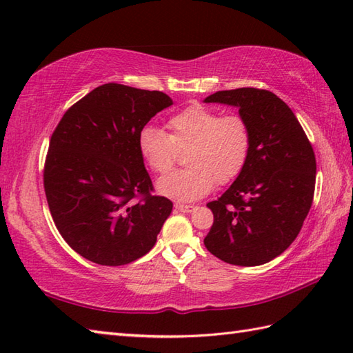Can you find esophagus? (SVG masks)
<instances>
[{"label": "esophagus", "instance_id": "esophagus-1", "mask_svg": "<svg viewBox=\"0 0 353 353\" xmlns=\"http://www.w3.org/2000/svg\"><path fill=\"white\" fill-rule=\"evenodd\" d=\"M174 206L177 211H182V212H191L194 211V208H196L194 205H186V203H176Z\"/></svg>", "mask_w": 353, "mask_h": 353}]
</instances>
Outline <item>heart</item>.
I'll return each mask as SVG.
<instances>
[{"label":"heart","mask_w":353,"mask_h":353,"mask_svg":"<svg viewBox=\"0 0 353 353\" xmlns=\"http://www.w3.org/2000/svg\"><path fill=\"white\" fill-rule=\"evenodd\" d=\"M168 133L159 127H142L139 154L156 174L167 172L186 150L190 167L171 171L157 182V191L179 201L203 197L214 183L228 185L241 174L250 154L252 133L241 115H221L203 104H191L167 121Z\"/></svg>","instance_id":"1"}]
</instances>
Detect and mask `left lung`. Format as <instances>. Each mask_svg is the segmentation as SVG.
I'll return each mask as SVG.
<instances>
[{
    "label": "left lung",
    "instance_id": "left-lung-1",
    "mask_svg": "<svg viewBox=\"0 0 353 353\" xmlns=\"http://www.w3.org/2000/svg\"><path fill=\"white\" fill-rule=\"evenodd\" d=\"M205 101L236 106L252 133L243 172L208 203L214 223L205 245L232 265L265 264L287 250L303 226L316 190V154L287 103L267 89L219 91Z\"/></svg>",
    "mask_w": 353,
    "mask_h": 353
}]
</instances>
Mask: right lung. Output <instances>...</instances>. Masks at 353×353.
<instances>
[{
    "label": "right lung",
    "mask_w": 353,
    "mask_h": 353,
    "mask_svg": "<svg viewBox=\"0 0 353 353\" xmlns=\"http://www.w3.org/2000/svg\"><path fill=\"white\" fill-rule=\"evenodd\" d=\"M172 101L161 91L106 83L65 112L51 134L43 190L57 230L100 265H125L154 245L171 200L154 186L138 137Z\"/></svg>",
    "instance_id": "right-lung-1"
}]
</instances>
